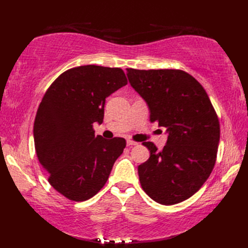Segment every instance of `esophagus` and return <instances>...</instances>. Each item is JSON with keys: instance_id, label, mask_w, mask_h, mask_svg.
<instances>
[{"instance_id": "obj_1", "label": "esophagus", "mask_w": 248, "mask_h": 248, "mask_svg": "<svg viewBox=\"0 0 248 248\" xmlns=\"http://www.w3.org/2000/svg\"><path fill=\"white\" fill-rule=\"evenodd\" d=\"M127 145L128 146H135V145H138V143H136V141L131 140H127Z\"/></svg>"}]
</instances>
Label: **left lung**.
Segmentation results:
<instances>
[{
    "label": "left lung",
    "instance_id": "1",
    "mask_svg": "<svg viewBox=\"0 0 248 248\" xmlns=\"http://www.w3.org/2000/svg\"><path fill=\"white\" fill-rule=\"evenodd\" d=\"M134 91L145 100L150 121L166 128L162 151L151 141L144 146L150 156L139 166L140 186L161 204L189 198L211 173L219 143V123L207 93L186 71L138 70L128 68Z\"/></svg>",
    "mask_w": 248,
    "mask_h": 248
}]
</instances>
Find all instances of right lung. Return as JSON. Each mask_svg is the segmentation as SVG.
Segmentation results:
<instances>
[{
	"instance_id": "add662e5",
	"label": "right lung",
	"mask_w": 248,
	"mask_h": 248,
	"mask_svg": "<svg viewBox=\"0 0 248 248\" xmlns=\"http://www.w3.org/2000/svg\"><path fill=\"white\" fill-rule=\"evenodd\" d=\"M120 68L94 65L65 71L51 84L39 104L34 141L49 182L68 199L84 202L108 181L125 140L94 135L101 124L105 99L127 85Z\"/></svg>"
}]
</instances>
